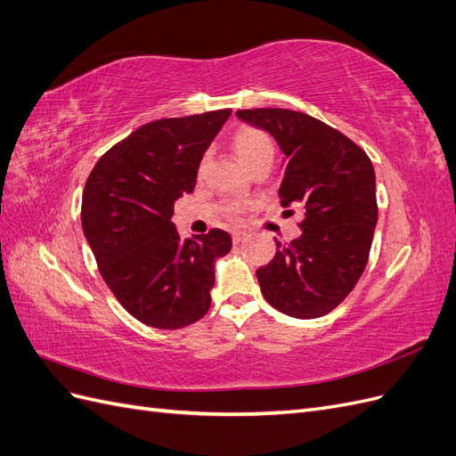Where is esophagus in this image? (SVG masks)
I'll use <instances>...</instances> for the list:
<instances>
[{
	"instance_id": "34e87169",
	"label": "esophagus",
	"mask_w": 456,
	"mask_h": 456,
	"mask_svg": "<svg viewBox=\"0 0 456 456\" xmlns=\"http://www.w3.org/2000/svg\"><path fill=\"white\" fill-rule=\"evenodd\" d=\"M245 238H247V233H245V232H241V230H236V232L232 233V241L236 243V245H238V243H241Z\"/></svg>"
}]
</instances>
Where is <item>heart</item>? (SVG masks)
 Here are the masks:
<instances>
[{
    "mask_svg": "<svg viewBox=\"0 0 456 456\" xmlns=\"http://www.w3.org/2000/svg\"><path fill=\"white\" fill-rule=\"evenodd\" d=\"M233 150H236V156L240 161L245 165L247 169H251L253 165L265 161V159H273V142L270 136L255 127H241L236 134H233ZM205 161L201 163L203 169ZM240 211V205H230L228 207V215L233 216Z\"/></svg>",
    "mask_w": 456,
    "mask_h": 456,
    "instance_id": "1",
    "label": "heart"
}]
</instances>
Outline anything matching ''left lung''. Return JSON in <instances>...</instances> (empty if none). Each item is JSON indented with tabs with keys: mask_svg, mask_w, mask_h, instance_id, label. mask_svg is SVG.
<instances>
[{
	"mask_svg": "<svg viewBox=\"0 0 456 456\" xmlns=\"http://www.w3.org/2000/svg\"><path fill=\"white\" fill-rule=\"evenodd\" d=\"M236 116L273 136L285 163L281 207L305 215L300 238L275 240L268 266L256 270L268 305L298 320L335 310L367 266L375 233L377 181L365 151L308 114L283 108L240 110Z\"/></svg>",
	"mask_w": 456,
	"mask_h": 456,
	"instance_id": "obj_1",
	"label": "left lung"
}]
</instances>
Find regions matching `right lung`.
<instances>
[{
    "mask_svg": "<svg viewBox=\"0 0 456 456\" xmlns=\"http://www.w3.org/2000/svg\"><path fill=\"white\" fill-rule=\"evenodd\" d=\"M232 110L146 123L93 167L81 226L110 291L156 329L196 323L211 306L215 262L232 249L224 230L183 240L173 205L196 188L201 158Z\"/></svg>",
    "mask_w": 456,
    "mask_h": 456,
    "instance_id": "add662e5",
    "label": "right lung"
}]
</instances>
